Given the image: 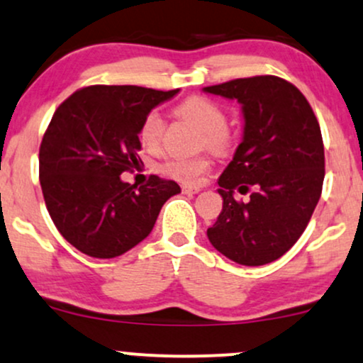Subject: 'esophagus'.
<instances>
[{
  "mask_svg": "<svg viewBox=\"0 0 363 363\" xmlns=\"http://www.w3.org/2000/svg\"><path fill=\"white\" fill-rule=\"evenodd\" d=\"M182 191H183V194L194 195V194H199V191H200V186H190V185H183V186H182Z\"/></svg>",
  "mask_w": 363,
  "mask_h": 363,
  "instance_id": "obj_1",
  "label": "esophagus"
}]
</instances>
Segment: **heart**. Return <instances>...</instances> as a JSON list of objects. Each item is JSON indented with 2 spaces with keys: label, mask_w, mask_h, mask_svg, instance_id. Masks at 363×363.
<instances>
[{
  "label": "heart",
  "mask_w": 363,
  "mask_h": 363,
  "mask_svg": "<svg viewBox=\"0 0 363 363\" xmlns=\"http://www.w3.org/2000/svg\"><path fill=\"white\" fill-rule=\"evenodd\" d=\"M174 113L202 130V144H206L207 147L214 151H225L231 147L234 134L228 125V113L217 101L207 96H190L174 106ZM163 117L151 110L140 121L138 130L140 146L156 152L163 143ZM211 166L212 161L208 156L168 157L160 164V172L164 177L185 183V185H197L203 174L211 169Z\"/></svg>",
  "instance_id": "heart-1"
}]
</instances>
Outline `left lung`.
I'll return each instance as SVG.
<instances>
[{"instance_id": "left-lung-1", "label": "left lung", "mask_w": 363, "mask_h": 363, "mask_svg": "<svg viewBox=\"0 0 363 363\" xmlns=\"http://www.w3.org/2000/svg\"><path fill=\"white\" fill-rule=\"evenodd\" d=\"M236 98L245 135L219 178L223 212L207 229L212 246L246 267L287 253L308 228L325 180V146L306 96L279 76H253L203 88ZM251 191L248 203L233 191Z\"/></svg>"}]
</instances>
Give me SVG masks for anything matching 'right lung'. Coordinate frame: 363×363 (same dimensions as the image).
I'll return each mask as SVG.
<instances>
[{
    "label": "right lung",
    "instance_id": "1",
    "mask_svg": "<svg viewBox=\"0 0 363 363\" xmlns=\"http://www.w3.org/2000/svg\"><path fill=\"white\" fill-rule=\"evenodd\" d=\"M178 93L93 84L57 106L40 149L38 178L50 219L67 242L93 258H115L155 228L163 203L180 194L151 174L143 186L121 180L140 157V121Z\"/></svg>",
    "mask_w": 363,
    "mask_h": 363
}]
</instances>
